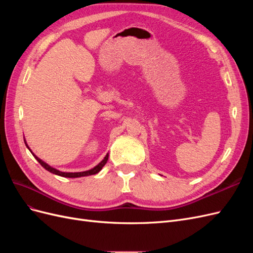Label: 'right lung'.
Segmentation results:
<instances>
[{"mask_svg":"<svg viewBox=\"0 0 253 253\" xmlns=\"http://www.w3.org/2000/svg\"><path fill=\"white\" fill-rule=\"evenodd\" d=\"M25 144H26V142H25ZM26 147L28 148V145L26 144ZM29 149V148H28ZM35 156V158L38 160V162H39V164L44 168V169H46L47 171H49V172H51V173H53V174H57V175H60V176H63V177H81V176H87V175H94V174H96V173H98L99 171H100L101 169H102V167L106 164V162H108V159H109V155H106L105 157H104V159L102 160V162L99 164L98 166H96L95 168H93V169L91 170H88V171H85V172H78V173H65V172H60V171H58V170H56V169H53V168H51V167H49L47 164H45L44 162H42V160L40 159V158H38L36 155H34Z\"/></svg>","mask_w":253,"mask_h":253,"instance_id":"add662e5","label":"right lung"}]
</instances>
